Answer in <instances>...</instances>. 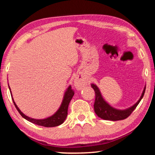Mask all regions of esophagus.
<instances>
[{
	"instance_id": "34e87169",
	"label": "esophagus",
	"mask_w": 155,
	"mask_h": 155,
	"mask_svg": "<svg viewBox=\"0 0 155 155\" xmlns=\"http://www.w3.org/2000/svg\"><path fill=\"white\" fill-rule=\"evenodd\" d=\"M74 86L77 89V90H81L84 86L85 85V82L84 81L83 79H81L80 78H78L77 77L74 79Z\"/></svg>"
}]
</instances>
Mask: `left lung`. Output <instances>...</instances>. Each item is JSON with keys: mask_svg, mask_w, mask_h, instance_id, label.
Segmentation results:
<instances>
[{"mask_svg": "<svg viewBox=\"0 0 155 155\" xmlns=\"http://www.w3.org/2000/svg\"><path fill=\"white\" fill-rule=\"evenodd\" d=\"M91 87L94 89V91L96 94V98L95 102H94V111H95L96 114L98 115L99 117L106 120H111V121H117V120H124L128 117L131 114L135 109L137 107L138 104L140 103L141 100L142 99L143 96L144 95L146 90V86L144 87L143 90V92L141 94V96L139 101L133 106L126 109L120 110L117 109L107 103L104 101L103 96L101 95V91H100L99 88L97 87L94 84H91Z\"/></svg>", "mask_w": 155, "mask_h": 155, "instance_id": "obj_1", "label": "left lung"}]
</instances>
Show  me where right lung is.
I'll use <instances>...</instances> for the list:
<instances>
[{"mask_svg":"<svg viewBox=\"0 0 155 155\" xmlns=\"http://www.w3.org/2000/svg\"><path fill=\"white\" fill-rule=\"evenodd\" d=\"M9 89L10 90V93H11V96L13 100V102H14V104L15 107V108L18 110V111L19 112V114L22 115V117H24L28 121L32 122L33 124H35L39 126H42L44 127H57L60 124H61L64 123L65 120L66 119L67 115H68V105H69V103L70 101H71L73 96L74 94V91L72 90L71 85H70L69 87L65 91L64 96V99H63L62 103L61 106L59 108V109L54 113V114L50 116L47 118L45 119H34L31 118L30 117H28L27 115H25L23 113L20 111V109L18 108L16 104L14 101V98L12 97V94L11 91V89H10L9 86Z\"/></svg>","mask_w":155,"mask_h":155,"instance_id":"1","label":"right lung"}]
</instances>
